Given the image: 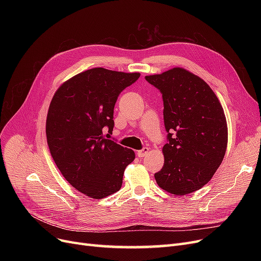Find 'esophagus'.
Segmentation results:
<instances>
[{
    "label": "esophagus",
    "instance_id": "esophagus-1",
    "mask_svg": "<svg viewBox=\"0 0 261 261\" xmlns=\"http://www.w3.org/2000/svg\"><path fill=\"white\" fill-rule=\"evenodd\" d=\"M149 152V148L148 147H144L142 150H140V151H138V155L139 158H144L145 155H147Z\"/></svg>",
    "mask_w": 261,
    "mask_h": 261
}]
</instances>
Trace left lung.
Masks as SVG:
<instances>
[{
    "instance_id": "left-lung-1",
    "label": "left lung",
    "mask_w": 261,
    "mask_h": 261,
    "mask_svg": "<svg viewBox=\"0 0 261 261\" xmlns=\"http://www.w3.org/2000/svg\"><path fill=\"white\" fill-rule=\"evenodd\" d=\"M145 79L163 97L167 144L158 185L170 194H191L208 183L227 146L223 108L210 86L184 68L174 67Z\"/></svg>"
}]
</instances>
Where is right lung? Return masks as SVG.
<instances>
[{
	"mask_svg": "<svg viewBox=\"0 0 261 261\" xmlns=\"http://www.w3.org/2000/svg\"><path fill=\"white\" fill-rule=\"evenodd\" d=\"M95 67L82 72L55 93L46 118L50 154L66 181L80 193L102 199L118 191L133 150L105 139L114 127V106L119 94L140 78Z\"/></svg>",
	"mask_w": 261,
	"mask_h": 261,
	"instance_id": "obj_1",
	"label": "right lung"
}]
</instances>
